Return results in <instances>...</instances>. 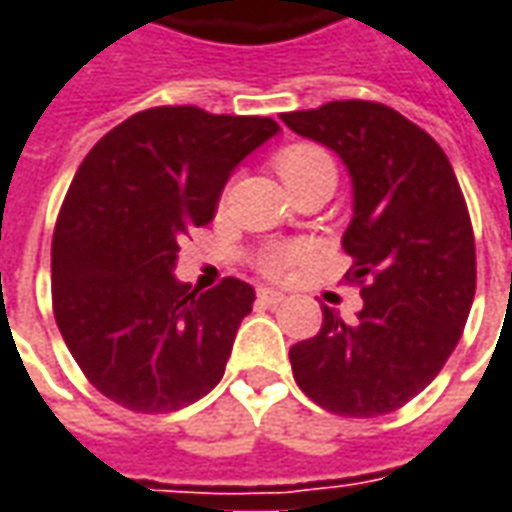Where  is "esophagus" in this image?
I'll return each mask as SVG.
<instances>
[{
	"label": "esophagus",
	"instance_id": "esophagus-1",
	"mask_svg": "<svg viewBox=\"0 0 512 512\" xmlns=\"http://www.w3.org/2000/svg\"><path fill=\"white\" fill-rule=\"evenodd\" d=\"M257 302L263 307L282 305V302H285V293L274 291V288H260V291H257Z\"/></svg>",
	"mask_w": 512,
	"mask_h": 512
}]
</instances>
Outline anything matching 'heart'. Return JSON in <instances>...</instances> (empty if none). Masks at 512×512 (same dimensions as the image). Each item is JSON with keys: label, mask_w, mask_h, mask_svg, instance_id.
<instances>
[{"label": "heart", "mask_w": 512, "mask_h": 512, "mask_svg": "<svg viewBox=\"0 0 512 512\" xmlns=\"http://www.w3.org/2000/svg\"><path fill=\"white\" fill-rule=\"evenodd\" d=\"M274 166H277V174H280L282 182H285V188H288L291 194L296 188L307 185V182L324 180V177L335 180L332 157L316 144L285 146L280 155L274 157ZM299 257H302L299 249H293V246H277V249H268L266 255H263V260H260V266H263V271L271 274V277H282Z\"/></svg>", "instance_id": "heart-1"}]
</instances>
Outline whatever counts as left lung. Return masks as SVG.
Returning <instances> with one entry per match:
<instances>
[{"label": "left lung", "mask_w": 512, "mask_h": 512, "mask_svg": "<svg viewBox=\"0 0 512 512\" xmlns=\"http://www.w3.org/2000/svg\"><path fill=\"white\" fill-rule=\"evenodd\" d=\"M285 127L327 146L352 177L341 244L363 307L291 346L293 380L330 413L385 416L424 391L455 352L477 288L466 199L443 149L380 102H330L282 113Z\"/></svg>", "instance_id": "8db88e82"}]
</instances>
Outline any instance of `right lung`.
I'll return each instance as SVG.
<instances>
[{
    "mask_svg": "<svg viewBox=\"0 0 512 512\" xmlns=\"http://www.w3.org/2000/svg\"><path fill=\"white\" fill-rule=\"evenodd\" d=\"M277 132L260 116L152 107L82 160L52 238V305L71 357L116 405L171 413L224 377L255 291L227 277L196 293L174 268L232 171Z\"/></svg>",
    "mask_w": 512,
    "mask_h": 512,
    "instance_id": "add662e5",
    "label": "right lung"
}]
</instances>
